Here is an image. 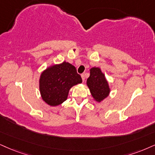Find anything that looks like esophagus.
I'll list each match as a JSON object with an SVG mask.
<instances>
[{
  "label": "esophagus",
  "mask_w": 155,
  "mask_h": 155,
  "mask_svg": "<svg viewBox=\"0 0 155 155\" xmlns=\"http://www.w3.org/2000/svg\"><path fill=\"white\" fill-rule=\"evenodd\" d=\"M81 78H82V80H83V81L84 82V81H85V74H81Z\"/></svg>",
  "instance_id": "1"
}]
</instances>
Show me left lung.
Wrapping results in <instances>:
<instances>
[{
  "mask_svg": "<svg viewBox=\"0 0 155 155\" xmlns=\"http://www.w3.org/2000/svg\"><path fill=\"white\" fill-rule=\"evenodd\" d=\"M87 85L95 101L101 102L108 96L110 87L105 74L99 68H92L90 70V77L87 79Z\"/></svg>",
  "mask_w": 155,
  "mask_h": 155,
  "instance_id": "left-lung-1",
  "label": "left lung"
}]
</instances>
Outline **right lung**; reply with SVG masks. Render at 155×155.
Wrapping results in <instances>:
<instances>
[{
	"instance_id": "right-lung-1",
	"label": "right lung",
	"mask_w": 155,
	"mask_h": 155,
	"mask_svg": "<svg viewBox=\"0 0 155 155\" xmlns=\"http://www.w3.org/2000/svg\"><path fill=\"white\" fill-rule=\"evenodd\" d=\"M82 83L74 66L63 62L47 68L39 78V91L46 104L57 106L68 98L69 91L74 85Z\"/></svg>"
}]
</instances>
